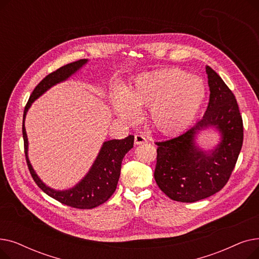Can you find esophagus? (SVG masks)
<instances>
[{
    "mask_svg": "<svg viewBox=\"0 0 259 259\" xmlns=\"http://www.w3.org/2000/svg\"><path fill=\"white\" fill-rule=\"evenodd\" d=\"M146 142H147L146 138L144 137V135H142V134H137L134 137V144L135 145H141V144H144Z\"/></svg>",
    "mask_w": 259,
    "mask_h": 259,
    "instance_id": "34e87169",
    "label": "esophagus"
}]
</instances>
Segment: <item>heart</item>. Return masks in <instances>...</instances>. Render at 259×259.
I'll return each mask as SVG.
<instances>
[{
  "instance_id": "obj_1",
  "label": "heart",
  "mask_w": 259,
  "mask_h": 259,
  "mask_svg": "<svg viewBox=\"0 0 259 259\" xmlns=\"http://www.w3.org/2000/svg\"><path fill=\"white\" fill-rule=\"evenodd\" d=\"M206 99L200 77L180 69H160L138 75L126 92L112 94L117 116L127 122L139 118L140 108H149L148 121L159 133L174 135L195 119Z\"/></svg>"
}]
</instances>
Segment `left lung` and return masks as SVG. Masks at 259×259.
<instances>
[{"mask_svg":"<svg viewBox=\"0 0 259 259\" xmlns=\"http://www.w3.org/2000/svg\"><path fill=\"white\" fill-rule=\"evenodd\" d=\"M210 100L205 115L178 137L155 143L154 179L168 197L194 202L221 191L228 183L241 150L242 118L234 94L211 67L206 66ZM213 127L221 139L211 151L196 143L197 134Z\"/></svg>","mask_w":259,"mask_h":259,"instance_id":"1","label":"left lung"}]
</instances>
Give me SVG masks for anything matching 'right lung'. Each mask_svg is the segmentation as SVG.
<instances>
[{"mask_svg":"<svg viewBox=\"0 0 259 259\" xmlns=\"http://www.w3.org/2000/svg\"><path fill=\"white\" fill-rule=\"evenodd\" d=\"M88 60H79L65 65L57 71L48 74L39 81L32 91L23 115V138L27 165L35 184L50 197L76 209H93L107 201L114 193L120 174L121 161L126 153L133 148L134 137L129 135L124 140H111L103 143L101 150L88 173L74 187L67 190H56L45 185L33 170L28 158V139L25 129V118L32 103L51 87L66 80L76 73Z\"/></svg>","mask_w":259,"mask_h":259,"instance_id":"right-lung-1","label":"right lung"}]
</instances>
